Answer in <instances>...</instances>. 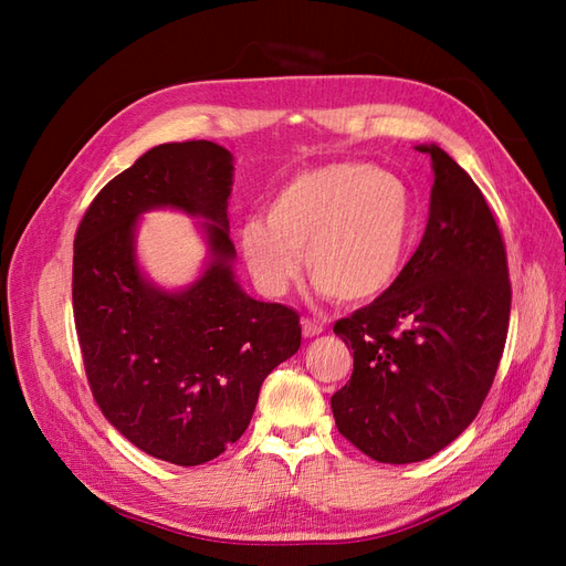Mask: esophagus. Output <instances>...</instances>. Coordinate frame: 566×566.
I'll list each match as a JSON object with an SVG mask.
<instances>
[{
    "label": "esophagus",
    "instance_id": "34e87169",
    "mask_svg": "<svg viewBox=\"0 0 566 566\" xmlns=\"http://www.w3.org/2000/svg\"><path fill=\"white\" fill-rule=\"evenodd\" d=\"M323 331H325V328H323L321 321L302 318V335H304V337H316V335H321Z\"/></svg>",
    "mask_w": 566,
    "mask_h": 566
}]
</instances>
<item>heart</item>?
I'll return each mask as SVG.
<instances>
[{"mask_svg":"<svg viewBox=\"0 0 566 566\" xmlns=\"http://www.w3.org/2000/svg\"><path fill=\"white\" fill-rule=\"evenodd\" d=\"M413 221V198L399 177L368 163H337L285 181L269 202L266 221L248 219L238 238L266 295L287 293L304 254L323 295L364 304L401 276Z\"/></svg>","mask_w":566,"mask_h":566,"instance_id":"1","label":"heart"}]
</instances>
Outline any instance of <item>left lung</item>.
Returning a JSON list of instances; mask_svg holds the SVG:
<instances>
[{
    "label": "left lung",
    "instance_id": "obj_1",
    "mask_svg": "<svg viewBox=\"0 0 566 566\" xmlns=\"http://www.w3.org/2000/svg\"><path fill=\"white\" fill-rule=\"evenodd\" d=\"M418 250L385 295L335 323L354 349L333 394L339 434L378 462L447 449L476 418L505 349L512 290L499 224L472 177L439 146Z\"/></svg>",
    "mask_w": 566,
    "mask_h": 566
}]
</instances>
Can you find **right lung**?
Here are the masks:
<instances>
[{"label": "right lung", "mask_w": 566, "mask_h": 566, "mask_svg": "<svg viewBox=\"0 0 566 566\" xmlns=\"http://www.w3.org/2000/svg\"><path fill=\"white\" fill-rule=\"evenodd\" d=\"M233 156L212 142L160 144L111 179L75 233L73 314L96 403L136 449L202 465L248 430L266 375L300 349V314L233 281ZM177 207L209 219L213 262L184 294L143 281L135 217Z\"/></svg>", "instance_id": "obj_1"}]
</instances>
